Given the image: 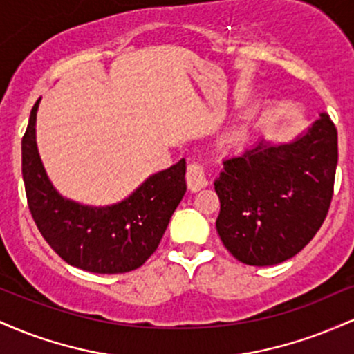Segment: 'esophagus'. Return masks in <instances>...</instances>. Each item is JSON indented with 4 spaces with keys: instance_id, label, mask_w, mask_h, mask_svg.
I'll return each mask as SVG.
<instances>
[{
    "instance_id": "esophagus-1",
    "label": "esophagus",
    "mask_w": 354,
    "mask_h": 354,
    "mask_svg": "<svg viewBox=\"0 0 354 354\" xmlns=\"http://www.w3.org/2000/svg\"><path fill=\"white\" fill-rule=\"evenodd\" d=\"M186 185H188L189 191H200L208 185L205 168H203L201 163H198V161H191L188 165V169H186Z\"/></svg>"
}]
</instances>
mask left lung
I'll list each match as a JSON object with an SVG mask.
<instances>
[{"label": "left lung", "mask_w": 354, "mask_h": 354, "mask_svg": "<svg viewBox=\"0 0 354 354\" xmlns=\"http://www.w3.org/2000/svg\"><path fill=\"white\" fill-rule=\"evenodd\" d=\"M336 165L338 133L326 113L293 143L261 140L223 161L214 189L226 250L250 266L293 258L326 219Z\"/></svg>", "instance_id": "1"}]
</instances>
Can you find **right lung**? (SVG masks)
I'll list each match as a JSON object with an SVG mask.
<instances>
[{
    "mask_svg": "<svg viewBox=\"0 0 354 354\" xmlns=\"http://www.w3.org/2000/svg\"><path fill=\"white\" fill-rule=\"evenodd\" d=\"M36 101L21 140L28 208L39 233L68 265L100 274L128 273L156 251L186 193V161L149 176L128 200L89 208L61 198L48 180L35 140Z\"/></svg>",
    "mask_w": 354,
    "mask_h": 354,
    "instance_id": "right-lung-1",
    "label": "right lung"
}]
</instances>
